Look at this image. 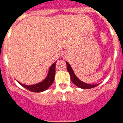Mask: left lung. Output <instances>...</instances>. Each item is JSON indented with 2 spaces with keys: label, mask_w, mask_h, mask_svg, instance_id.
Wrapping results in <instances>:
<instances>
[{
  "label": "left lung",
  "mask_w": 123,
  "mask_h": 123,
  "mask_svg": "<svg viewBox=\"0 0 123 123\" xmlns=\"http://www.w3.org/2000/svg\"><path fill=\"white\" fill-rule=\"evenodd\" d=\"M67 63V70L70 74V76H71V81L73 83H74L76 86L79 87L81 88V89H91V88H94L96 87L97 86H98V84H95V85H92V84H89L84 83V82H82L80 81L76 76L75 74L74 73V71L73 69L71 68V66L68 63V62H66Z\"/></svg>",
  "instance_id": "left-lung-1"
}]
</instances>
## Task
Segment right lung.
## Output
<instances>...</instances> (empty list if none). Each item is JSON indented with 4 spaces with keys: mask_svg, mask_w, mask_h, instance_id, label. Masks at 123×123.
<instances>
[{
    "mask_svg": "<svg viewBox=\"0 0 123 123\" xmlns=\"http://www.w3.org/2000/svg\"><path fill=\"white\" fill-rule=\"evenodd\" d=\"M57 62V61H56ZM56 62L54 63L53 65L50 67L49 71V73L47 74V78L44 79V81H42V82H39V83L36 84H34V85H25L23 84L20 83L19 82H18L26 88V89L29 90V91L34 92H41L42 91H44L47 90L52 84L53 82L54 81V78H55V65H56Z\"/></svg>",
    "mask_w": 123,
    "mask_h": 123,
    "instance_id": "obj_1",
    "label": "right lung"
}]
</instances>
